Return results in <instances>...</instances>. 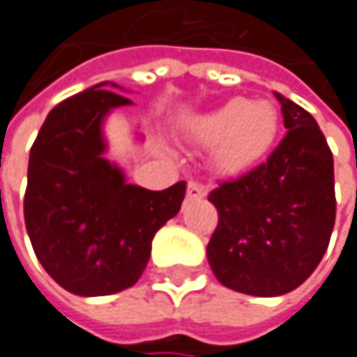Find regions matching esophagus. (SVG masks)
Instances as JSON below:
<instances>
[{
    "label": "esophagus",
    "mask_w": 357,
    "mask_h": 357,
    "mask_svg": "<svg viewBox=\"0 0 357 357\" xmlns=\"http://www.w3.org/2000/svg\"><path fill=\"white\" fill-rule=\"evenodd\" d=\"M190 200H198V198H204L206 196V188L198 181H188V194H185Z\"/></svg>",
    "instance_id": "34e87169"
}]
</instances>
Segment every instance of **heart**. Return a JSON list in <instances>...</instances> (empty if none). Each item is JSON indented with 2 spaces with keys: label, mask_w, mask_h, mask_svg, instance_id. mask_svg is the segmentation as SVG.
<instances>
[{
  "label": "heart",
  "mask_w": 357,
  "mask_h": 357,
  "mask_svg": "<svg viewBox=\"0 0 357 357\" xmlns=\"http://www.w3.org/2000/svg\"><path fill=\"white\" fill-rule=\"evenodd\" d=\"M277 132L279 109L266 99H231L190 123V136L211 144L213 165L227 174L258 163L271 151Z\"/></svg>",
  "instance_id": "obj_1"
}]
</instances>
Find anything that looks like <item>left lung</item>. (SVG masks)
Segmentation results:
<instances>
[{"label": "left lung", "mask_w": 357, "mask_h": 357, "mask_svg": "<svg viewBox=\"0 0 357 357\" xmlns=\"http://www.w3.org/2000/svg\"><path fill=\"white\" fill-rule=\"evenodd\" d=\"M275 97L285 138L264 163L208 194L219 213L208 264L219 283L258 298L283 296L314 273L337 204L333 153L317 119L283 95Z\"/></svg>", "instance_id": "8db88e82"}]
</instances>
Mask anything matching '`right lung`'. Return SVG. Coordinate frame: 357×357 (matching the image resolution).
<instances>
[{"label": "right lung", "instance_id": "1", "mask_svg": "<svg viewBox=\"0 0 357 357\" xmlns=\"http://www.w3.org/2000/svg\"><path fill=\"white\" fill-rule=\"evenodd\" d=\"M109 82L49 111L29 159L24 221L43 268L63 289L95 298L132 287L155 234L179 213L185 181L153 192L126 183L105 159L103 121L132 105ZM113 89H119L111 82Z\"/></svg>", "mask_w": 357, "mask_h": 357}]
</instances>
